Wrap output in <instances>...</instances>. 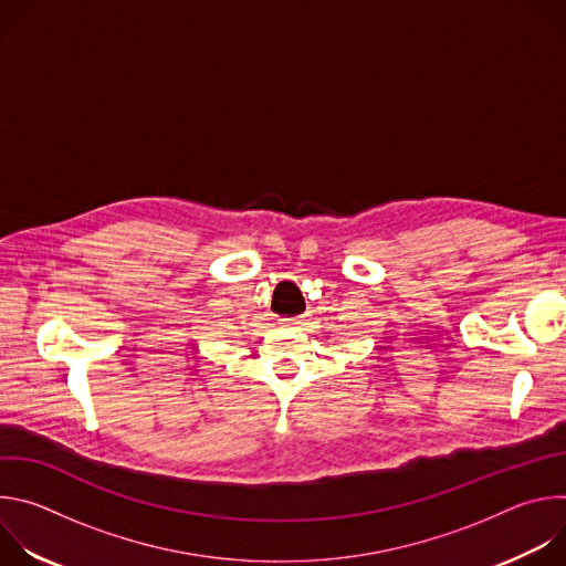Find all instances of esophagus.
<instances>
[{
  "mask_svg": "<svg viewBox=\"0 0 566 566\" xmlns=\"http://www.w3.org/2000/svg\"><path fill=\"white\" fill-rule=\"evenodd\" d=\"M284 327H302V317H286V319H280Z\"/></svg>",
  "mask_w": 566,
  "mask_h": 566,
  "instance_id": "1",
  "label": "esophagus"
}]
</instances>
